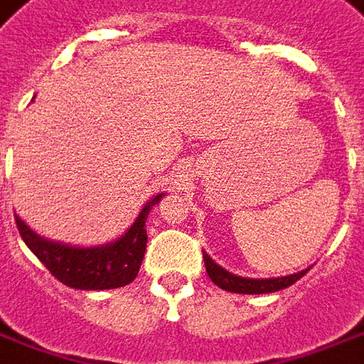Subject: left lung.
<instances>
[{"label":"left lung","mask_w":364,"mask_h":364,"mask_svg":"<svg viewBox=\"0 0 364 364\" xmlns=\"http://www.w3.org/2000/svg\"><path fill=\"white\" fill-rule=\"evenodd\" d=\"M203 260H205V268H207L208 278L213 279V284H217L218 288L225 291H235V294H272V291H279V289L288 288L291 284H296L297 279L304 278L307 270L297 272L291 276H284V278H270V279H252V278H240L225 268H220L218 264L213 262L208 254L203 252Z\"/></svg>","instance_id":"obj_1"}]
</instances>
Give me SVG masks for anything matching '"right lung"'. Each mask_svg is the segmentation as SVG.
<instances>
[{"instance_id":"obj_1","label":"right lung","mask_w":364,"mask_h":364,"mask_svg":"<svg viewBox=\"0 0 364 364\" xmlns=\"http://www.w3.org/2000/svg\"><path fill=\"white\" fill-rule=\"evenodd\" d=\"M164 195H156L141 208L136 223L116 242L94 248H75L60 242H50L35 235L21 218L15 215V225L25 244L39 258L45 268L65 286L75 289H114L128 286L138 276L147 244L146 220L151 207Z\"/></svg>"}]
</instances>
